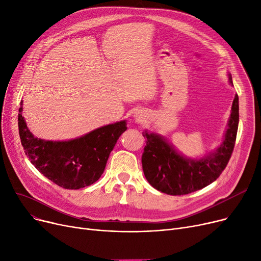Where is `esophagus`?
Returning <instances> with one entry per match:
<instances>
[{"instance_id": "obj_1", "label": "esophagus", "mask_w": 261, "mask_h": 261, "mask_svg": "<svg viewBox=\"0 0 261 261\" xmlns=\"http://www.w3.org/2000/svg\"><path fill=\"white\" fill-rule=\"evenodd\" d=\"M135 118H136V120H139V121H142L143 119H144V117H143V115H141V114H136L135 116H134Z\"/></svg>"}]
</instances>
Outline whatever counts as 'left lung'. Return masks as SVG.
I'll return each mask as SVG.
<instances>
[{
	"label": "left lung",
	"instance_id": "left-lung-1",
	"mask_svg": "<svg viewBox=\"0 0 261 261\" xmlns=\"http://www.w3.org/2000/svg\"><path fill=\"white\" fill-rule=\"evenodd\" d=\"M228 79L232 85L230 74ZM238 122L239 100L236 95L222 144L200 160L183 156L163 136L145 131L143 135L147 141L142 164L147 181L159 191L171 196L187 195L210 185L222 173L230 159Z\"/></svg>",
	"mask_w": 261,
	"mask_h": 261
}]
</instances>
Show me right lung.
Here are the masks:
<instances>
[{
	"instance_id": "obj_1",
	"label": "right lung",
	"mask_w": 261,
	"mask_h": 261,
	"mask_svg": "<svg viewBox=\"0 0 261 261\" xmlns=\"http://www.w3.org/2000/svg\"><path fill=\"white\" fill-rule=\"evenodd\" d=\"M19 109V134L25 154L48 180L65 189L90 186L101 176L110 153L122 132L126 120L95 129L71 141L54 142L35 138Z\"/></svg>"
}]
</instances>
